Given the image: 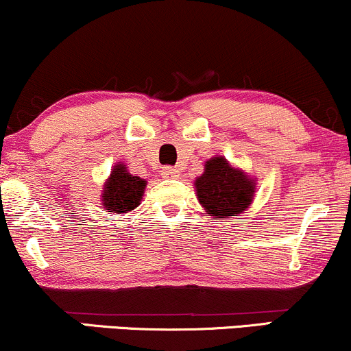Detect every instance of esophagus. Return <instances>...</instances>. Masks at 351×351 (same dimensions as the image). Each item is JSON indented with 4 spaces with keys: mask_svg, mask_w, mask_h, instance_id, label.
<instances>
[{
    "mask_svg": "<svg viewBox=\"0 0 351 351\" xmlns=\"http://www.w3.org/2000/svg\"><path fill=\"white\" fill-rule=\"evenodd\" d=\"M162 176H163V178H167V180L178 178L180 170H178V168H173V167H165L162 170Z\"/></svg>",
    "mask_w": 351,
    "mask_h": 351,
    "instance_id": "obj_1",
    "label": "esophagus"
}]
</instances>
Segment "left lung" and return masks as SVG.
<instances>
[{"instance_id": "obj_1", "label": "left lung", "mask_w": 351, "mask_h": 351, "mask_svg": "<svg viewBox=\"0 0 351 351\" xmlns=\"http://www.w3.org/2000/svg\"><path fill=\"white\" fill-rule=\"evenodd\" d=\"M199 203L215 219L237 216L247 209L254 198V181L234 170L223 156H215L204 165V173L196 178Z\"/></svg>"}]
</instances>
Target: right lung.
<instances>
[{"label":"right lung","instance_id":"add662e5","mask_svg":"<svg viewBox=\"0 0 351 351\" xmlns=\"http://www.w3.org/2000/svg\"><path fill=\"white\" fill-rule=\"evenodd\" d=\"M147 181L130 175L125 165H117L102 193V204L108 213H128L135 209L142 199Z\"/></svg>","mask_w":351,"mask_h":351}]
</instances>
